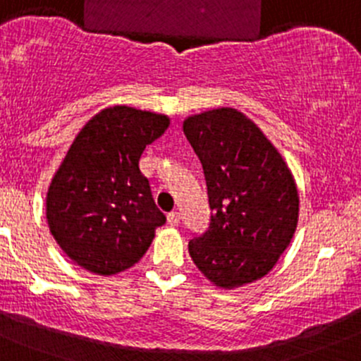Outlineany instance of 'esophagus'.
I'll list each match as a JSON object with an SVG mask.
<instances>
[{"label":"esophagus","instance_id":"esophagus-1","mask_svg":"<svg viewBox=\"0 0 361 361\" xmlns=\"http://www.w3.org/2000/svg\"><path fill=\"white\" fill-rule=\"evenodd\" d=\"M166 221H169L170 226H179L180 224V214L179 212H170V214L166 215Z\"/></svg>","mask_w":361,"mask_h":361}]
</instances>
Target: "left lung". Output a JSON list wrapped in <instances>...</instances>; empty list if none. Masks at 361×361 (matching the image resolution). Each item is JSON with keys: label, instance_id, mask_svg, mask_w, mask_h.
Listing matches in <instances>:
<instances>
[{"label": "left lung", "instance_id": "1", "mask_svg": "<svg viewBox=\"0 0 361 361\" xmlns=\"http://www.w3.org/2000/svg\"><path fill=\"white\" fill-rule=\"evenodd\" d=\"M202 161L210 224L189 241V255L219 288L266 276L290 245L299 192L290 169L250 118L233 107L192 114L182 123Z\"/></svg>", "mask_w": 361, "mask_h": 361}]
</instances>
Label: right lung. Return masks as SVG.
Masks as SVG:
<instances>
[{"label": "right lung", "mask_w": 361, "mask_h": 361, "mask_svg": "<svg viewBox=\"0 0 361 361\" xmlns=\"http://www.w3.org/2000/svg\"><path fill=\"white\" fill-rule=\"evenodd\" d=\"M170 118L130 106L106 107L80 130L47 192L51 236L78 266L121 273L147 252L166 217L139 169Z\"/></svg>", "instance_id": "1"}]
</instances>
